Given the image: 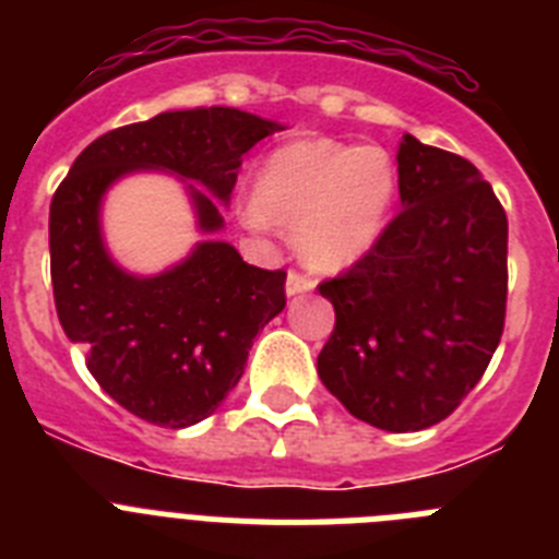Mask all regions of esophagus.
<instances>
[{
	"label": "esophagus",
	"mask_w": 559,
	"mask_h": 559,
	"mask_svg": "<svg viewBox=\"0 0 559 559\" xmlns=\"http://www.w3.org/2000/svg\"><path fill=\"white\" fill-rule=\"evenodd\" d=\"M316 287L312 284V278L309 275H304V272L298 270H289L287 275V295H301V293H309V289Z\"/></svg>",
	"instance_id": "esophagus-1"
}]
</instances>
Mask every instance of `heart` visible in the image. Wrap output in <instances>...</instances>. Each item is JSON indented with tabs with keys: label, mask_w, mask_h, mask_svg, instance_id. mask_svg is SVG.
I'll use <instances>...</instances> for the list:
<instances>
[{
	"label": "heart",
	"mask_w": 559,
	"mask_h": 559,
	"mask_svg": "<svg viewBox=\"0 0 559 559\" xmlns=\"http://www.w3.org/2000/svg\"><path fill=\"white\" fill-rule=\"evenodd\" d=\"M395 190V162L378 144L304 139L266 158L243 218L252 229H298L309 266L344 270L381 238Z\"/></svg>",
	"instance_id": "1"
}]
</instances>
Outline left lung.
Instances as JSON below:
<instances>
[{"mask_svg":"<svg viewBox=\"0 0 559 559\" xmlns=\"http://www.w3.org/2000/svg\"><path fill=\"white\" fill-rule=\"evenodd\" d=\"M397 190L372 250L318 284L335 307L318 374L364 424L417 431L461 406L500 344L509 222L475 164L409 133Z\"/></svg>","mask_w":559,"mask_h":559,"instance_id":"1","label":"left lung"}]
</instances>
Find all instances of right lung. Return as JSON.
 I'll list each match as a JSON object with an SVG mask.
<instances>
[{
  "label": "right lung",
  "instance_id": "add662e5",
  "mask_svg": "<svg viewBox=\"0 0 559 559\" xmlns=\"http://www.w3.org/2000/svg\"><path fill=\"white\" fill-rule=\"evenodd\" d=\"M275 130L284 128L236 107L158 112L98 135L53 192L56 316L87 349L98 386L147 424L185 429L222 406L255 335L287 307V272L247 264L227 241H204L162 275H130L102 241V199L128 173L170 170L229 201L243 156ZM190 195L199 227L222 229L218 201L192 185Z\"/></svg>",
  "mask_w": 559,
  "mask_h": 559
}]
</instances>
